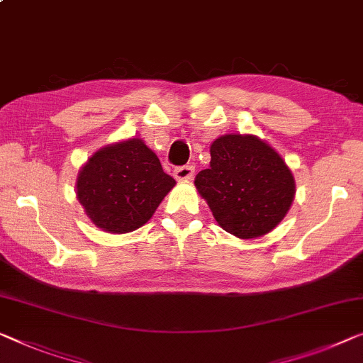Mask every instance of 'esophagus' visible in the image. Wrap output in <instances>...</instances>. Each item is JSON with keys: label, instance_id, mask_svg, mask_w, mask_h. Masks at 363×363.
<instances>
[{"label": "esophagus", "instance_id": "obj_1", "mask_svg": "<svg viewBox=\"0 0 363 363\" xmlns=\"http://www.w3.org/2000/svg\"><path fill=\"white\" fill-rule=\"evenodd\" d=\"M194 171H196V167H194V166L176 167V169H174V177H176L177 181H189V179H192Z\"/></svg>", "mask_w": 363, "mask_h": 363}]
</instances>
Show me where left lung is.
Wrapping results in <instances>:
<instances>
[{
  "mask_svg": "<svg viewBox=\"0 0 363 363\" xmlns=\"http://www.w3.org/2000/svg\"><path fill=\"white\" fill-rule=\"evenodd\" d=\"M210 167L196 189L221 228L240 240L272 231L295 199V179L285 160L250 133L221 135L210 145Z\"/></svg>",
  "mask_w": 363,
  "mask_h": 363,
  "instance_id": "8db88e82",
  "label": "left lung"
}]
</instances>
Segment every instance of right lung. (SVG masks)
<instances>
[{
    "label": "right lung",
    "instance_id": "1",
    "mask_svg": "<svg viewBox=\"0 0 363 363\" xmlns=\"http://www.w3.org/2000/svg\"><path fill=\"white\" fill-rule=\"evenodd\" d=\"M174 186L155 151L137 137L89 156L78 172L77 199L97 228L123 235L147 223Z\"/></svg>",
    "mask_w": 363,
    "mask_h": 363
}]
</instances>
